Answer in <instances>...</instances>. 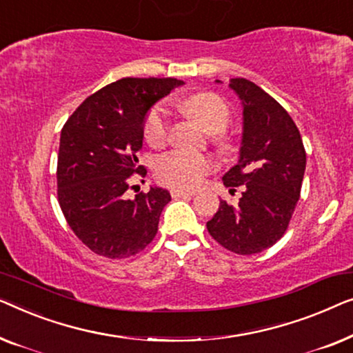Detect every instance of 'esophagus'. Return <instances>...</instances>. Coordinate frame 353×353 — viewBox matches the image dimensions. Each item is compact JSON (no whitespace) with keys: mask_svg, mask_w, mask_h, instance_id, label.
<instances>
[{"mask_svg":"<svg viewBox=\"0 0 353 353\" xmlns=\"http://www.w3.org/2000/svg\"><path fill=\"white\" fill-rule=\"evenodd\" d=\"M193 195H195V192H190V190H181V188H172L171 190L172 198H187Z\"/></svg>","mask_w":353,"mask_h":353,"instance_id":"1","label":"esophagus"}]
</instances>
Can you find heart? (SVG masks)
Here are the masks:
<instances>
[{
    "instance_id": "b5f03b06",
    "label": "heart",
    "mask_w": 353,
    "mask_h": 353,
    "mask_svg": "<svg viewBox=\"0 0 353 353\" xmlns=\"http://www.w3.org/2000/svg\"><path fill=\"white\" fill-rule=\"evenodd\" d=\"M183 112L208 132H219L230 120L224 99L212 92H198L182 102ZM170 134V112L165 105H155L143 123V136L153 147L166 142ZM212 170L211 158L201 153L174 150L158 158L155 174L158 181L172 188H195Z\"/></svg>"
}]
</instances>
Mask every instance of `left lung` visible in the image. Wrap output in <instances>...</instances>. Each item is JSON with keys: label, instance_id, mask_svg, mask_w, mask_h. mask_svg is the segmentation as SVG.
I'll list each match as a JSON object with an SVG mask.
<instances>
[{"label": "left lung", "instance_id": "1", "mask_svg": "<svg viewBox=\"0 0 353 353\" xmlns=\"http://www.w3.org/2000/svg\"><path fill=\"white\" fill-rule=\"evenodd\" d=\"M228 86L241 101L243 136L238 163L222 181L230 192L240 185L243 192L238 205L221 200L206 227L225 250L250 256L286 232L301 196L305 150L292 118L264 89L245 78H232Z\"/></svg>", "mask_w": 353, "mask_h": 353}]
</instances>
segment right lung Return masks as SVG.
Listing matches in <instances>:
<instances>
[{"label":"right lung","instance_id":"1","mask_svg":"<svg viewBox=\"0 0 353 353\" xmlns=\"http://www.w3.org/2000/svg\"><path fill=\"white\" fill-rule=\"evenodd\" d=\"M176 78H123L89 96L61 132L57 196L68 225L92 252L125 259L157 235L170 192L150 187L128 200L134 174L145 176L136 153L155 103L182 86Z\"/></svg>","mask_w":353,"mask_h":353}]
</instances>
